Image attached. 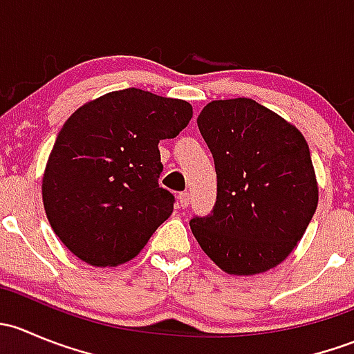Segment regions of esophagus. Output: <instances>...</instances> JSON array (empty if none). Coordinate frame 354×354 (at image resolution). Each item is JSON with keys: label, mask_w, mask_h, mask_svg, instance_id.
<instances>
[{"label": "esophagus", "mask_w": 354, "mask_h": 354, "mask_svg": "<svg viewBox=\"0 0 354 354\" xmlns=\"http://www.w3.org/2000/svg\"><path fill=\"white\" fill-rule=\"evenodd\" d=\"M178 202H180V207H188V203H190V194L188 192H181L180 195H178Z\"/></svg>", "instance_id": "34e87169"}]
</instances>
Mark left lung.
Returning <instances> with one entry per match:
<instances>
[{
  "label": "left lung",
  "instance_id": "obj_1",
  "mask_svg": "<svg viewBox=\"0 0 354 354\" xmlns=\"http://www.w3.org/2000/svg\"><path fill=\"white\" fill-rule=\"evenodd\" d=\"M197 123L217 174L212 214L190 221L200 248L231 276H255L279 266L319 203L305 137L246 97L209 102Z\"/></svg>",
  "mask_w": 354,
  "mask_h": 354
}]
</instances>
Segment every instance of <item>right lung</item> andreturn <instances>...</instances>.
Wrapping results in <instances>:
<instances>
[{
    "mask_svg": "<svg viewBox=\"0 0 354 354\" xmlns=\"http://www.w3.org/2000/svg\"><path fill=\"white\" fill-rule=\"evenodd\" d=\"M192 116L190 102L123 88L68 118L46 164L42 202L73 255L116 267L140 253L173 214V194L157 181V145L176 137Z\"/></svg>",
    "mask_w": 354,
    "mask_h": 354,
    "instance_id": "obj_1",
    "label": "right lung"
}]
</instances>
